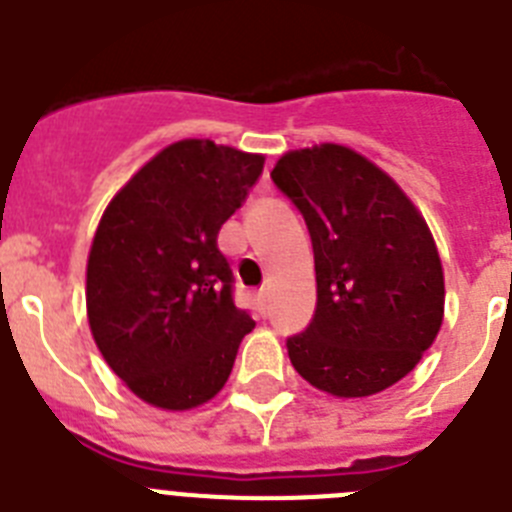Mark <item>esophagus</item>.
<instances>
[{
	"mask_svg": "<svg viewBox=\"0 0 512 512\" xmlns=\"http://www.w3.org/2000/svg\"><path fill=\"white\" fill-rule=\"evenodd\" d=\"M256 305H259L261 312L269 310V292H266V289H261L259 295H256Z\"/></svg>",
	"mask_w": 512,
	"mask_h": 512,
	"instance_id": "34e87169",
	"label": "esophagus"
}]
</instances>
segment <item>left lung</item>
I'll return each instance as SVG.
<instances>
[{
    "mask_svg": "<svg viewBox=\"0 0 512 512\" xmlns=\"http://www.w3.org/2000/svg\"><path fill=\"white\" fill-rule=\"evenodd\" d=\"M271 182L305 217L318 305L287 338L302 379L336 397L387 390L415 369L443 320L433 235L400 187L351 148L284 153Z\"/></svg>",
    "mask_w": 512,
    "mask_h": 512,
    "instance_id": "8db88e82",
    "label": "left lung"
}]
</instances>
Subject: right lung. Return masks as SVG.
Segmentation results:
<instances>
[{
	"mask_svg": "<svg viewBox=\"0 0 512 512\" xmlns=\"http://www.w3.org/2000/svg\"><path fill=\"white\" fill-rule=\"evenodd\" d=\"M261 171L264 156L179 140L104 210L87 264L89 325L112 372L156 408L212 400L256 325L235 307L217 233Z\"/></svg>",
	"mask_w": 512,
	"mask_h": 512,
	"instance_id": "right-lung-1",
	"label": "right lung"
}]
</instances>
